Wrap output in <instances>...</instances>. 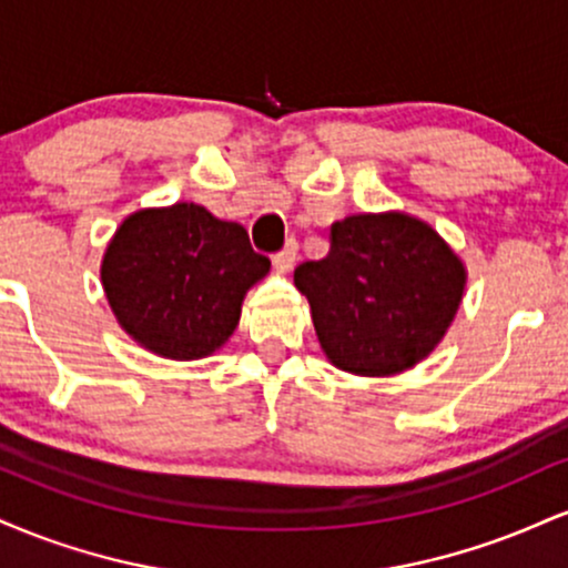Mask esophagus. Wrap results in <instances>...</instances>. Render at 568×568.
Here are the masks:
<instances>
[{"label":"esophagus","instance_id":"34e87169","mask_svg":"<svg viewBox=\"0 0 568 568\" xmlns=\"http://www.w3.org/2000/svg\"><path fill=\"white\" fill-rule=\"evenodd\" d=\"M296 256H298V243L291 237L288 243H285L283 251L275 253V270L277 272H291V266H293V262H296Z\"/></svg>","mask_w":568,"mask_h":568}]
</instances>
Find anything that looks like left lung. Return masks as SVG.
<instances>
[{
	"instance_id": "left-lung-1",
	"label": "left lung",
	"mask_w": 568,
	"mask_h": 568,
	"mask_svg": "<svg viewBox=\"0 0 568 568\" xmlns=\"http://www.w3.org/2000/svg\"><path fill=\"white\" fill-rule=\"evenodd\" d=\"M334 366L387 376L427 357L459 310L465 266L433 226L403 216H349L331 251L293 272Z\"/></svg>"
}]
</instances>
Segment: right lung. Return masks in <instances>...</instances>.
<instances>
[{
    "mask_svg": "<svg viewBox=\"0 0 568 568\" xmlns=\"http://www.w3.org/2000/svg\"><path fill=\"white\" fill-rule=\"evenodd\" d=\"M270 272L247 232L194 202L122 221L101 266L116 321L173 361L219 349L237 328L245 291Z\"/></svg>",
    "mask_w": 568,
    "mask_h": 568,
    "instance_id": "1",
    "label": "right lung"
}]
</instances>
